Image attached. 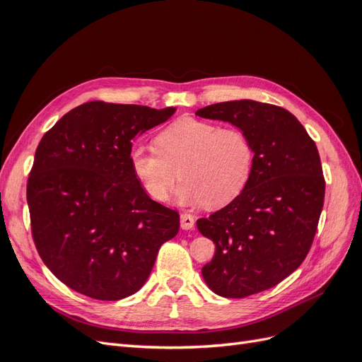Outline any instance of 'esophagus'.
Returning <instances> with one entry per match:
<instances>
[{"label":"esophagus","instance_id":"1","mask_svg":"<svg viewBox=\"0 0 362 362\" xmlns=\"http://www.w3.org/2000/svg\"><path fill=\"white\" fill-rule=\"evenodd\" d=\"M180 222H181V228L182 229H192L194 226V217L192 214L182 213L180 216Z\"/></svg>","mask_w":362,"mask_h":362}]
</instances>
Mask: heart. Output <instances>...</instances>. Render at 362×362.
<instances>
[{
    "instance_id": "1",
    "label": "heart",
    "mask_w": 362,
    "mask_h": 362,
    "mask_svg": "<svg viewBox=\"0 0 362 362\" xmlns=\"http://www.w3.org/2000/svg\"><path fill=\"white\" fill-rule=\"evenodd\" d=\"M156 148L134 146L129 166L144 190L160 202L181 177L180 204L225 206L243 193L254 170V148L243 131L201 119L175 120L157 136Z\"/></svg>"
}]
</instances>
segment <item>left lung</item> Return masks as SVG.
<instances>
[{"mask_svg": "<svg viewBox=\"0 0 362 362\" xmlns=\"http://www.w3.org/2000/svg\"><path fill=\"white\" fill-rule=\"evenodd\" d=\"M243 131L254 148V170L243 193L210 217L199 233L216 245L202 276L218 296H246L275 287L310 252L325 201L319 151L288 110L252 100L196 112Z\"/></svg>", "mask_w": 362, "mask_h": 362, "instance_id": "1", "label": "left lung"}]
</instances>
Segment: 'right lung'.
I'll return each instance as SVG.
<instances>
[{
  "label": "right lung",
  "mask_w": 362,
  "mask_h": 362,
  "mask_svg": "<svg viewBox=\"0 0 362 362\" xmlns=\"http://www.w3.org/2000/svg\"><path fill=\"white\" fill-rule=\"evenodd\" d=\"M177 108L90 101L42 137L27 184L31 233L45 266L98 300L139 291L180 214L152 201L129 166L133 141Z\"/></svg>",
  "instance_id": "obj_1"
}]
</instances>
